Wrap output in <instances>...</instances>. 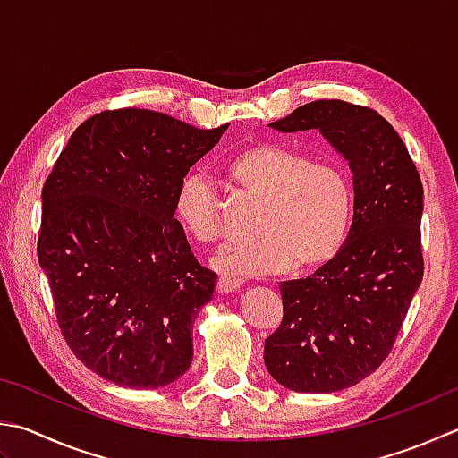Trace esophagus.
<instances>
[{
	"instance_id": "1",
	"label": "esophagus",
	"mask_w": 458,
	"mask_h": 458,
	"mask_svg": "<svg viewBox=\"0 0 458 458\" xmlns=\"http://www.w3.org/2000/svg\"><path fill=\"white\" fill-rule=\"evenodd\" d=\"M240 288H242V280L234 278V276H222L218 280V286H216V290H218L220 294L236 293V290H240Z\"/></svg>"
}]
</instances>
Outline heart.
I'll list each match as a JSON object with an SVG mask.
<instances>
[{
	"mask_svg": "<svg viewBox=\"0 0 458 458\" xmlns=\"http://www.w3.org/2000/svg\"><path fill=\"white\" fill-rule=\"evenodd\" d=\"M236 194L258 202L256 236L228 244L214 266L224 274H266L294 264L312 272L335 260L351 236L354 186L343 165L312 162L309 154L278 142L250 144L222 165ZM174 216L190 238L212 244L222 236L218 190L202 174L180 180Z\"/></svg>",
	"mask_w": 458,
	"mask_h": 458,
	"instance_id": "1",
	"label": "heart"
}]
</instances>
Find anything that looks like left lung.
<instances>
[{
	"label": "left lung",
	"instance_id": "8db88e82",
	"mask_svg": "<svg viewBox=\"0 0 458 458\" xmlns=\"http://www.w3.org/2000/svg\"><path fill=\"white\" fill-rule=\"evenodd\" d=\"M270 128L320 130L352 172L351 236L312 276L282 282L284 314L264 343L282 386L335 393L385 362L420 286L422 182L401 136L370 107L318 99Z\"/></svg>",
	"mask_w": 458,
	"mask_h": 458
}]
</instances>
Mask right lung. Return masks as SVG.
Here are the masks:
<instances>
[{
	"label": "right lung",
	"mask_w": 458,
	"mask_h": 458,
	"mask_svg": "<svg viewBox=\"0 0 458 458\" xmlns=\"http://www.w3.org/2000/svg\"><path fill=\"white\" fill-rule=\"evenodd\" d=\"M226 130L138 107L102 112L46 180L39 266L65 343L106 380L162 388L192 364L194 320L218 276L190 250L174 196Z\"/></svg>",
	"instance_id": "right-lung-1"
}]
</instances>
